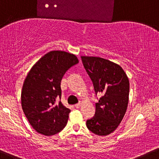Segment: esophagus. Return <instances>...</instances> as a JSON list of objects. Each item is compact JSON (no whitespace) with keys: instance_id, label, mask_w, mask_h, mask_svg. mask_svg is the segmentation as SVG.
<instances>
[{"instance_id":"34e87169","label":"esophagus","mask_w":159,"mask_h":159,"mask_svg":"<svg viewBox=\"0 0 159 159\" xmlns=\"http://www.w3.org/2000/svg\"><path fill=\"white\" fill-rule=\"evenodd\" d=\"M81 102H78V103H77V104H75V108H77V109H78V108L81 107Z\"/></svg>"}]
</instances>
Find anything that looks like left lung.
<instances>
[{"mask_svg": "<svg viewBox=\"0 0 159 159\" xmlns=\"http://www.w3.org/2000/svg\"><path fill=\"white\" fill-rule=\"evenodd\" d=\"M83 65L93 82L96 94L102 96L96 103L95 115L86 122L88 128L99 136H106L118 128L126 112L130 84L118 64L97 57H81Z\"/></svg>", "mask_w": 159, "mask_h": 159, "instance_id": "obj_1", "label": "left lung"}]
</instances>
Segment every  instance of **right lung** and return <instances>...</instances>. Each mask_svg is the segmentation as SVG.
Instances as JSON below:
<instances>
[{
  "label": "right lung",
  "mask_w": 159,
  "mask_h": 159,
  "mask_svg": "<svg viewBox=\"0 0 159 159\" xmlns=\"http://www.w3.org/2000/svg\"><path fill=\"white\" fill-rule=\"evenodd\" d=\"M74 54L50 51L28 73L21 93V104L28 121L38 133L52 136L66 127L71 110L61 98V81L66 71L78 63Z\"/></svg>",
  "instance_id": "add662e5"
}]
</instances>
